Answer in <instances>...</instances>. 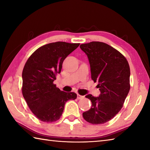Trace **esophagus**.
Returning a JSON list of instances; mask_svg holds the SVG:
<instances>
[{
	"mask_svg": "<svg viewBox=\"0 0 150 150\" xmlns=\"http://www.w3.org/2000/svg\"><path fill=\"white\" fill-rule=\"evenodd\" d=\"M84 97H85L84 96L80 95L79 94H77V99H83V98H84Z\"/></svg>",
	"mask_w": 150,
	"mask_h": 150,
	"instance_id": "1",
	"label": "esophagus"
}]
</instances>
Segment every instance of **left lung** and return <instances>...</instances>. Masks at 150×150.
Instances as JSON below:
<instances>
[{
    "mask_svg": "<svg viewBox=\"0 0 150 150\" xmlns=\"http://www.w3.org/2000/svg\"><path fill=\"white\" fill-rule=\"evenodd\" d=\"M80 48L87 55L91 79L98 81L100 91L98 97L85 96L92 106L83 116L91 124L106 123L121 110L130 91V66L120 52L105 43L91 42L81 44Z\"/></svg>",
    "mask_w": 150,
    "mask_h": 150,
    "instance_id": "obj_1",
    "label": "left lung"
}]
</instances>
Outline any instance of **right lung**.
<instances>
[{
  "label": "right lung",
  "mask_w": 150,
  "mask_h": 150,
  "mask_svg": "<svg viewBox=\"0 0 150 150\" xmlns=\"http://www.w3.org/2000/svg\"><path fill=\"white\" fill-rule=\"evenodd\" d=\"M80 44L57 42L37 49L22 71V92L28 106L40 120L53 122L60 118L65 103L77 94L61 91L54 83L64 59Z\"/></svg>",
  "instance_id": "1"
}]
</instances>
